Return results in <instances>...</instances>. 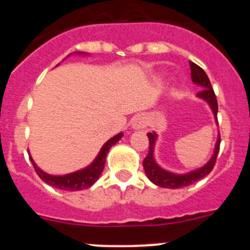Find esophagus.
I'll use <instances>...</instances> for the list:
<instances>
[{
    "label": "esophagus",
    "mask_w": 250,
    "mask_h": 250,
    "mask_svg": "<svg viewBox=\"0 0 250 250\" xmlns=\"http://www.w3.org/2000/svg\"><path fill=\"white\" fill-rule=\"evenodd\" d=\"M146 125H147V120L144 116H138V117H135L134 122H133V128L137 130L144 129Z\"/></svg>",
    "instance_id": "obj_1"
}]
</instances>
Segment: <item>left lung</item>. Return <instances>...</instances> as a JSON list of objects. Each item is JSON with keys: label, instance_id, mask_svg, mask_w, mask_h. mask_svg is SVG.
I'll use <instances>...</instances> for the list:
<instances>
[{"label": "left lung", "instance_id": "left-lung-1", "mask_svg": "<svg viewBox=\"0 0 250 250\" xmlns=\"http://www.w3.org/2000/svg\"><path fill=\"white\" fill-rule=\"evenodd\" d=\"M190 69H191V78H192L193 83L198 84L202 87V90L197 93V97L201 99L206 100L210 106L211 111L214 113L216 123H218V102H216L215 93H214L213 87L210 84L208 76L204 72L202 67L196 65L195 62H190ZM148 138V153L145 158H144V169H145L146 175L147 178L152 181L155 185L161 186V188H185V186L191 185V184L196 183L200 179L204 178L208 175L209 173L213 170L214 166H215L216 157H218L219 148H220V134H219L218 140H216L215 148H214V155L200 169L192 170V172L188 174H174L165 170L161 168L157 163L155 162V157H153V146H155V141L157 139L156 133H147Z\"/></svg>", "mask_w": 250, "mask_h": 250}]
</instances>
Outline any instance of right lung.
<instances>
[{"mask_svg": "<svg viewBox=\"0 0 250 250\" xmlns=\"http://www.w3.org/2000/svg\"><path fill=\"white\" fill-rule=\"evenodd\" d=\"M122 133L115 135L113 138H111L110 140H107L104 144V146L100 150L99 155L97 156L93 163L88 167H85L84 169H81L78 172L66 174V175H50V174L44 173L43 170L40 169L36 166V163L34 162V160L31 158V156H29L30 161H31L32 166H34L35 170H36L37 175L47 183L48 185L53 186L55 188H60V190H66V191H80L83 188H88L95 183V181L99 179L100 174H102L103 169H104L105 166V160H106V155L111 148V146L115 145L118 140L122 138Z\"/></svg>", "mask_w": 250, "mask_h": 250, "instance_id": "1", "label": "right lung"}]
</instances>
